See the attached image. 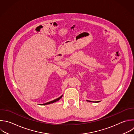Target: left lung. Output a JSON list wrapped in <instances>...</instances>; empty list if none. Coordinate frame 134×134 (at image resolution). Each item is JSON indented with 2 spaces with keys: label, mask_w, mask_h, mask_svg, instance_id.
<instances>
[{
  "label": "left lung",
  "mask_w": 134,
  "mask_h": 134,
  "mask_svg": "<svg viewBox=\"0 0 134 134\" xmlns=\"http://www.w3.org/2000/svg\"><path fill=\"white\" fill-rule=\"evenodd\" d=\"M87 102H95V103H97V102H99V101H97V102H92V101H91V100H86Z\"/></svg>",
  "instance_id": "obj_1"
}]
</instances>
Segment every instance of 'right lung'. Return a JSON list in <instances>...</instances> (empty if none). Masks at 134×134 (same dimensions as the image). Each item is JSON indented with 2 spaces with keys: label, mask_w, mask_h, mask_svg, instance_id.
Returning a JSON list of instances; mask_svg holds the SVG:
<instances>
[{
  "label": "right lung",
  "mask_w": 134,
  "mask_h": 134,
  "mask_svg": "<svg viewBox=\"0 0 134 134\" xmlns=\"http://www.w3.org/2000/svg\"><path fill=\"white\" fill-rule=\"evenodd\" d=\"M62 97V96H61L60 97H59V98H57V99H54V100H52V101H50V102H48V103H45V104H41V105H48V104H51V103H54V102H57V101H58V100H59L61 97Z\"/></svg>",
  "instance_id": "add662e5"
}]
</instances>
